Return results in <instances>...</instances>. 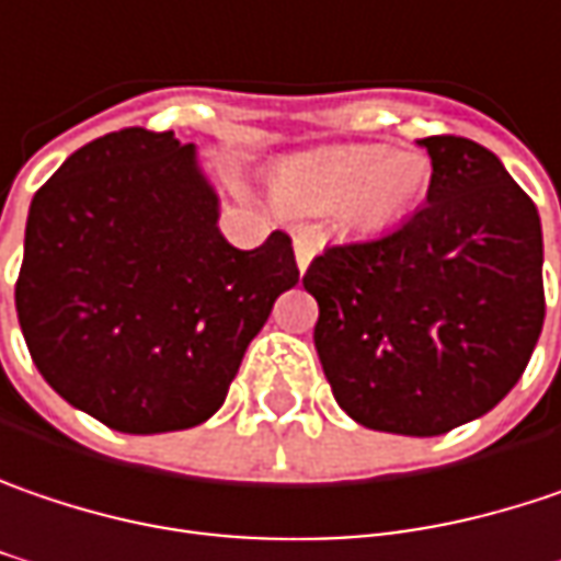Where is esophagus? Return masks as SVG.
I'll use <instances>...</instances> for the list:
<instances>
[{
  "label": "esophagus",
  "mask_w": 561,
  "mask_h": 561,
  "mask_svg": "<svg viewBox=\"0 0 561 561\" xmlns=\"http://www.w3.org/2000/svg\"><path fill=\"white\" fill-rule=\"evenodd\" d=\"M313 253H317L313 238H308V234H295V263H298V273H301V276H305V270L311 266Z\"/></svg>",
  "instance_id": "34e87169"
}]
</instances>
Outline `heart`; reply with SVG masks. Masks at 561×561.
I'll list each match as a JSON object with an SVG mask.
<instances>
[{"label": "heart", "instance_id": "1", "mask_svg": "<svg viewBox=\"0 0 561 561\" xmlns=\"http://www.w3.org/2000/svg\"><path fill=\"white\" fill-rule=\"evenodd\" d=\"M432 186V161L422 151L343 146L288 161L276 193L298 213H336L358 231H387L410 218Z\"/></svg>", "mask_w": 561, "mask_h": 561}]
</instances>
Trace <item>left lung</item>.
<instances>
[{"label":"left lung","mask_w":561,"mask_h":561,"mask_svg":"<svg viewBox=\"0 0 561 561\" xmlns=\"http://www.w3.org/2000/svg\"><path fill=\"white\" fill-rule=\"evenodd\" d=\"M425 206L333 244L305 273L336 403L375 432L432 438L499 407L543 330V228L479 142L428 136Z\"/></svg>","instance_id":"8db88e82"}]
</instances>
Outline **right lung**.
Here are the masks:
<instances>
[{"label":"right lung","instance_id":"right-lung-1","mask_svg":"<svg viewBox=\"0 0 561 561\" xmlns=\"http://www.w3.org/2000/svg\"><path fill=\"white\" fill-rule=\"evenodd\" d=\"M298 282L291 238L238 250L196 146L129 126L79 151L27 213L15 308L37 371L114 432L206 422Z\"/></svg>","mask_w":561,"mask_h":561}]
</instances>
